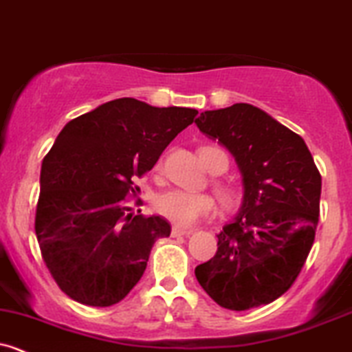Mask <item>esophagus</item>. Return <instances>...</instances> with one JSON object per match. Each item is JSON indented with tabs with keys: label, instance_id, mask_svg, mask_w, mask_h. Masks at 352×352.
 <instances>
[{
	"label": "esophagus",
	"instance_id": "34e87169",
	"mask_svg": "<svg viewBox=\"0 0 352 352\" xmlns=\"http://www.w3.org/2000/svg\"><path fill=\"white\" fill-rule=\"evenodd\" d=\"M190 234H192L190 229H182V228H177V226L172 229L173 238H179V236H190Z\"/></svg>",
	"mask_w": 352,
	"mask_h": 352
}]
</instances>
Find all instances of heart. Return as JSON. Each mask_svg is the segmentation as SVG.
I'll return each mask as SVG.
<instances>
[{
    "label": "heart",
    "mask_w": 352,
    "mask_h": 352,
    "mask_svg": "<svg viewBox=\"0 0 352 352\" xmlns=\"http://www.w3.org/2000/svg\"><path fill=\"white\" fill-rule=\"evenodd\" d=\"M199 155H201L202 164L210 172L216 170L219 165H224V168H228V155L221 148L202 146ZM214 188H216L219 201L226 207H232L239 201L238 188L231 186V184L216 182ZM155 209L160 216L166 217L172 223L187 228V226L197 223L199 219L212 216L214 210H216V202L207 194H194V192L180 190V188H170V190L162 192L155 197Z\"/></svg>",
    "instance_id": "1"
}]
</instances>
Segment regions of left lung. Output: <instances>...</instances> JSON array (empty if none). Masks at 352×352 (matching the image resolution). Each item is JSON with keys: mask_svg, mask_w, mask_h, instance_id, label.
<instances>
[{"mask_svg": "<svg viewBox=\"0 0 352 352\" xmlns=\"http://www.w3.org/2000/svg\"><path fill=\"white\" fill-rule=\"evenodd\" d=\"M195 124L231 151L244 184L241 212L217 234L214 258L195 268L197 282L229 310L276 300L312 250L322 177L302 136L246 102L204 111Z\"/></svg>", "mask_w": 352, "mask_h": 352, "instance_id": "8db88e82", "label": "left lung"}]
</instances>
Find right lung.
Returning <instances> with one entry per match:
<instances>
[{"mask_svg":"<svg viewBox=\"0 0 352 352\" xmlns=\"http://www.w3.org/2000/svg\"><path fill=\"white\" fill-rule=\"evenodd\" d=\"M195 116L121 98L58 133L40 172L35 234L52 278L72 300L109 307L140 282L155 241L172 228L160 216L128 214L126 201L140 190L136 177Z\"/></svg>","mask_w":352,"mask_h":352,"instance_id":"1","label":"right lung"}]
</instances>
